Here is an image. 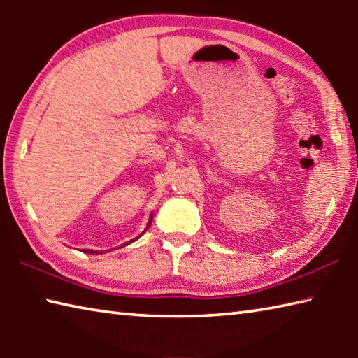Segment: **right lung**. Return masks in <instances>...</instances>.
Segmentation results:
<instances>
[{"label":"right lung","instance_id":"right-lung-1","mask_svg":"<svg viewBox=\"0 0 358 358\" xmlns=\"http://www.w3.org/2000/svg\"><path fill=\"white\" fill-rule=\"evenodd\" d=\"M151 217H153V216H150V221H148V226H147V229L150 227V224H151ZM147 229H145V230H147ZM137 238H141V235H138V237ZM137 238H134V240H131L129 241V243H132V241H136ZM129 243H124L123 246H126V245H129ZM83 252H88V254H102V251H93V250H83Z\"/></svg>","mask_w":358,"mask_h":358}]
</instances>
